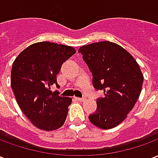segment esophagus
Returning <instances> with one entry per match:
<instances>
[{"label":"esophagus","mask_w":158,"mask_h":158,"mask_svg":"<svg viewBox=\"0 0 158 158\" xmlns=\"http://www.w3.org/2000/svg\"><path fill=\"white\" fill-rule=\"evenodd\" d=\"M74 99L76 101H79V102H84V101H85V97H82V98H80V97H74Z\"/></svg>","instance_id":"obj_1"}]
</instances>
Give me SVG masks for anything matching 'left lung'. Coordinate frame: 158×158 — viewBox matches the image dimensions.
<instances>
[{
    "mask_svg": "<svg viewBox=\"0 0 158 158\" xmlns=\"http://www.w3.org/2000/svg\"><path fill=\"white\" fill-rule=\"evenodd\" d=\"M79 52L92 73L94 88L104 92L96 99V111L89 115V121L101 129L114 128L139 98L143 84L139 65L122 46L110 41L84 45Z\"/></svg>",
    "mask_w": 158,
    "mask_h": 158,
    "instance_id": "obj_1",
    "label": "left lung"
}]
</instances>
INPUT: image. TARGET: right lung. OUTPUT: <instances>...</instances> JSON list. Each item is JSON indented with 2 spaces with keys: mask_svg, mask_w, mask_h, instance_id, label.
<instances>
[{
  "mask_svg": "<svg viewBox=\"0 0 158 158\" xmlns=\"http://www.w3.org/2000/svg\"><path fill=\"white\" fill-rule=\"evenodd\" d=\"M76 52L72 46L52 42L29 45L15 59L11 72L12 91L23 113L42 130L62 127L72 102L69 97L52 92L62 63Z\"/></svg>",
  "mask_w": 158,
  "mask_h": 158,
  "instance_id": "right-lung-1",
  "label": "right lung"
}]
</instances>
